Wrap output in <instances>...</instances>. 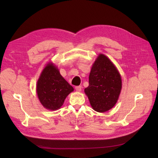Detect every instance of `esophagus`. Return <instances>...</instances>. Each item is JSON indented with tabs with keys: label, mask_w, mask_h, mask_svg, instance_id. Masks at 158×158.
<instances>
[{
	"label": "esophagus",
	"mask_w": 158,
	"mask_h": 158,
	"mask_svg": "<svg viewBox=\"0 0 158 158\" xmlns=\"http://www.w3.org/2000/svg\"><path fill=\"white\" fill-rule=\"evenodd\" d=\"M75 89L77 92H81V90H82V86H81V85H78V86L75 87Z\"/></svg>",
	"instance_id": "1"
}]
</instances>
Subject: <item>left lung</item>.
Masks as SVG:
<instances>
[{"label":"left lung","instance_id":"1","mask_svg":"<svg viewBox=\"0 0 158 158\" xmlns=\"http://www.w3.org/2000/svg\"><path fill=\"white\" fill-rule=\"evenodd\" d=\"M122 88L120 74L107 57L100 54L89 76V85L85 88L89 103L95 111L106 112L117 103Z\"/></svg>","mask_w":158,"mask_h":158}]
</instances>
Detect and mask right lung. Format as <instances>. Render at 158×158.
<instances>
[{
	"instance_id": "right-lung-1",
	"label": "right lung",
	"mask_w": 158,
	"mask_h": 158,
	"mask_svg": "<svg viewBox=\"0 0 158 158\" xmlns=\"http://www.w3.org/2000/svg\"><path fill=\"white\" fill-rule=\"evenodd\" d=\"M74 90L52 64H48L42 71L37 83V94L41 103L50 110L59 109L66 96Z\"/></svg>"
}]
</instances>
